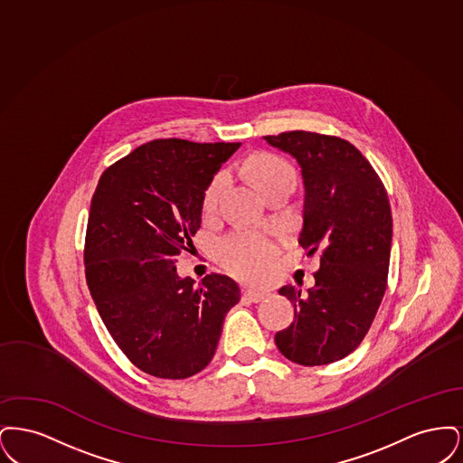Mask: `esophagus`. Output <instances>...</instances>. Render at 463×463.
I'll use <instances>...</instances> for the list:
<instances>
[{
    "instance_id": "34e87169",
    "label": "esophagus",
    "mask_w": 463,
    "mask_h": 463,
    "mask_svg": "<svg viewBox=\"0 0 463 463\" xmlns=\"http://www.w3.org/2000/svg\"><path fill=\"white\" fill-rule=\"evenodd\" d=\"M242 297H244V300H250V302L257 304V302L265 300L269 297V293L267 291H259V289H244Z\"/></svg>"
}]
</instances>
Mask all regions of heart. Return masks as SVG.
<instances>
[{
    "instance_id": "b5f03b06",
    "label": "heart",
    "mask_w": 463,
    "mask_h": 463,
    "mask_svg": "<svg viewBox=\"0 0 463 463\" xmlns=\"http://www.w3.org/2000/svg\"><path fill=\"white\" fill-rule=\"evenodd\" d=\"M246 168L262 193L276 178L291 175V168L287 161L270 153L251 156L246 163ZM223 182H225V176L223 174H219L208 184L203 196L204 210H212L215 206L223 187ZM276 255H278L276 240L270 238L269 234L255 232V231L231 232L225 238H222L217 244V257L223 265V269L248 283H260L267 279L272 264L276 260Z\"/></svg>"
}]
</instances>
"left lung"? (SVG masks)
Returning a JSON list of instances; mask_svg holds the SVG:
<instances>
[{
	"label": "left lung",
	"instance_id": "8db88e82",
	"mask_svg": "<svg viewBox=\"0 0 463 463\" xmlns=\"http://www.w3.org/2000/svg\"><path fill=\"white\" fill-rule=\"evenodd\" d=\"M264 138L298 161L306 191L298 242L308 253L321 250L314 288L279 289L295 307V321L274 340L297 364H330L357 349L383 298L391 203L373 166L351 142L304 130Z\"/></svg>",
	"mask_w": 463,
	"mask_h": 463
}]
</instances>
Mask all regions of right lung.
<instances>
[{"label": "right lung", "mask_w": 463, "mask_h": 463, "mask_svg": "<svg viewBox=\"0 0 463 463\" xmlns=\"http://www.w3.org/2000/svg\"><path fill=\"white\" fill-rule=\"evenodd\" d=\"M240 142L157 138L104 170L90 204L85 274L118 347L144 373L180 380L208 366L240 298L227 276L180 279L203 196Z\"/></svg>", "instance_id": "obj_1"}]
</instances>
